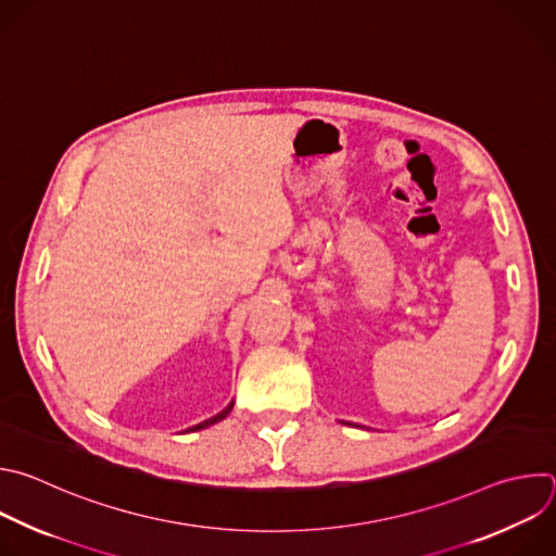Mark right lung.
I'll use <instances>...</instances> for the list:
<instances>
[{
  "instance_id": "obj_1",
  "label": "right lung",
  "mask_w": 556,
  "mask_h": 556,
  "mask_svg": "<svg viewBox=\"0 0 556 556\" xmlns=\"http://www.w3.org/2000/svg\"><path fill=\"white\" fill-rule=\"evenodd\" d=\"M232 405L235 403H230L224 412H218L216 416H212V418H207V420H203V422H199V425H194V427H190V431H197V429H205V427H210V425H214V422H218V420H224L230 412H232Z\"/></svg>"
}]
</instances>
